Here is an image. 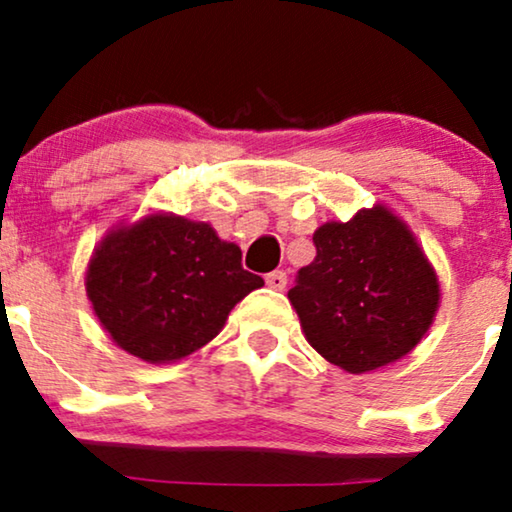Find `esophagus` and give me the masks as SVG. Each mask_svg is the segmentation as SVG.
Listing matches in <instances>:
<instances>
[{
	"instance_id": "34e87169",
	"label": "esophagus",
	"mask_w": 512,
	"mask_h": 512,
	"mask_svg": "<svg viewBox=\"0 0 512 512\" xmlns=\"http://www.w3.org/2000/svg\"><path fill=\"white\" fill-rule=\"evenodd\" d=\"M265 284L275 291H284L286 289V272H282V270L270 272V275H265Z\"/></svg>"
}]
</instances>
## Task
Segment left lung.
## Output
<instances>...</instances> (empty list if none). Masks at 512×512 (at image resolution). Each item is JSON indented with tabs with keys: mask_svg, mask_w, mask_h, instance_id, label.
Masks as SVG:
<instances>
[{
	"mask_svg": "<svg viewBox=\"0 0 512 512\" xmlns=\"http://www.w3.org/2000/svg\"><path fill=\"white\" fill-rule=\"evenodd\" d=\"M312 240L317 256L289 291L307 342L352 375L412 352L436 317L440 284L401 216L384 205L359 209Z\"/></svg>",
	"mask_w": 512,
	"mask_h": 512,
	"instance_id": "obj_1",
	"label": "left lung"
}]
</instances>
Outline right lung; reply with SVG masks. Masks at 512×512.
<instances>
[{"mask_svg": "<svg viewBox=\"0 0 512 512\" xmlns=\"http://www.w3.org/2000/svg\"><path fill=\"white\" fill-rule=\"evenodd\" d=\"M242 251L205 221L153 212L104 235L86 293L104 331L146 363H174L214 340L228 314L261 289Z\"/></svg>", "mask_w": 512, "mask_h": 512, "instance_id": "1", "label": "right lung"}]
</instances>
